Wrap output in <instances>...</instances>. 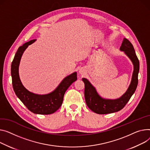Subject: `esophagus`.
I'll return each mask as SVG.
<instances>
[{"mask_svg": "<svg viewBox=\"0 0 150 150\" xmlns=\"http://www.w3.org/2000/svg\"><path fill=\"white\" fill-rule=\"evenodd\" d=\"M79 73H80L81 75H84L86 73L85 70L84 69H83V68L80 69V70H79Z\"/></svg>", "mask_w": 150, "mask_h": 150, "instance_id": "34e87169", "label": "esophagus"}]
</instances>
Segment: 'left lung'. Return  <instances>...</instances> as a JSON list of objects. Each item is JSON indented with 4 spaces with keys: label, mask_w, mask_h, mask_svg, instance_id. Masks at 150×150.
<instances>
[{
    "label": "left lung",
    "mask_w": 150,
    "mask_h": 150,
    "mask_svg": "<svg viewBox=\"0 0 150 150\" xmlns=\"http://www.w3.org/2000/svg\"><path fill=\"white\" fill-rule=\"evenodd\" d=\"M126 55L130 58L134 65L132 79L127 92L119 99L112 100L101 98L97 93L95 87L87 79L83 78L85 84L84 96L88 107L98 114H108L118 112L122 109L134 93L138 84V74L139 71V62L136 56L133 45L128 40L124 38L120 47Z\"/></svg>",
    "instance_id": "obj_1"
}]
</instances>
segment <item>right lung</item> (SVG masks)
<instances>
[{"instance_id":"right-lung-1","label":"right lung","mask_w":150,"mask_h":150,"mask_svg":"<svg viewBox=\"0 0 150 150\" xmlns=\"http://www.w3.org/2000/svg\"><path fill=\"white\" fill-rule=\"evenodd\" d=\"M35 40V39L32 40L25 43L17 51L11 64L12 84L16 95L29 110L35 114L49 115L54 113L61 107L64 93L69 87L77 79V74L74 72L66 77L51 93L40 95L29 92L23 87L19 78L18 66L24 51Z\"/></svg>"}]
</instances>
